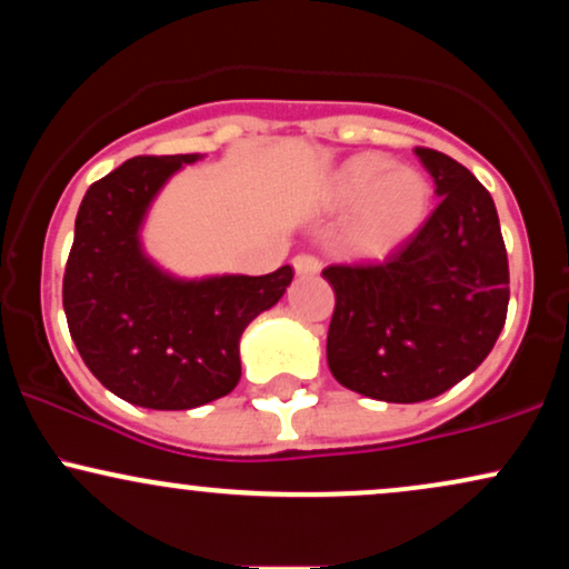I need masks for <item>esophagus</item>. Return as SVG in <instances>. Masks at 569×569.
<instances>
[{"mask_svg": "<svg viewBox=\"0 0 569 569\" xmlns=\"http://www.w3.org/2000/svg\"><path fill=\"white\" fill-rule=\"evenodd\" d=\"M293 270H297V276H316L321 270V259L316 253H297L293 257Z\"/></svg>", "mask_w": 569, "mask_h": 569, "instance_id": "esophagus-1", "label": "esophagus"}]
</instances>
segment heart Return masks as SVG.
<instances>
[{
    "instance_id": "heart-1",
    "label": "heart",
    "mask_w": 569,
    "mask_h": 569,
    "mask_svg": "<svg viewBox=\"0 0 569 569\" xmlns=\"http://www.w3.org/2000/svg\"><path fill=\"white\" fill-rule=\"evenodd\" d=\"M335 200L358 208L350 240L358 251L396 248L422 224L430 202L428 179L415 168L396 166L385 154H358L335 179Z\"/></svg>"
}]
</instances>
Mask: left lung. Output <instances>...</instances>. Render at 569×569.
Returning a JSON list of instances; mask_svg holds the SVG:
<instances>
[{"label": "left lung", "instance_id": "1", "mask_svg": "<svg viewBox=\"0 0 569 569\" xmlns=\"http://www.w3.org/2000/svg\"><path fill=\"white\" fill-rule=\"evenodd\" d=\"M439 206L382 262L329 264L337 305L326 339L335 380L388 403H417L466 380L508 312V253L492 194L466 166L417 147Z\"/></svg>", "mask_w": 569, "mask_h": 569}]
</instances>
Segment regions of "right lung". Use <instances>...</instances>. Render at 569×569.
I'll return each mask as SVG.
<instances>
[{"instance_id":"obj_1","label":"right lung","mask_w":569,"mask_h":569,"mask_svg":"<svg viewBox=\"0 0 569 569\" xmlns=\"http://www.w3.org/2000/svg\"><path fill=\"white\" fill-rule=\"evenodd\" d=\"M198 154L133 158L84 192L74 221L63 310L84 367L114 396L147 409H194L240 380V335L291 283L270 276L179 280L143 257L149 202Z\"/></svg>"}]
</instances>
